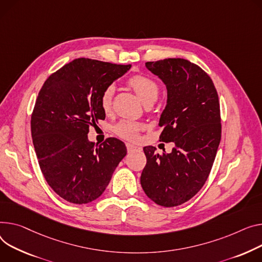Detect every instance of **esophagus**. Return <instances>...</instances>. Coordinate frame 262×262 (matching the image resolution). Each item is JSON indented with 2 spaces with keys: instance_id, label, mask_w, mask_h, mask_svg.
<instances>
[{
  "instance_id": "34e87169",
  "label": "esophagus",
  "mask_w": 262,
  "mask_h": 262,
  "mask_svg": "<svg viewBox=\"0 0 262 262\" xmlns=\"http://www.w3.org/2000/svg\"><path fill=\"white\" fill-rule=\"evenodd\" d=\"M126 148H127V151H128L129 154H130V152H135V151H141V147L133 145V144H130V143H127V144H126Z\"/></svg>"
}]
</instances>
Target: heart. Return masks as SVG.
I'll list each match as a JSON object with an SVG mask.
<instances>
[{"label":"heart","mask_w":262,"mask_h":262,"mask_svg":"<svg viewBox=\"0 0 262 262\" xmlns=\"http://www.w3.org/2000/svg\"><path fill=\"white\" fill-rule=\"evenodd\" d=\"M127 84L144 103V105H146V104H152L159 96V85L148 77L142 75L134 76L127 81ZM114 94V85L106 86L102 92L100 97V104L104 113L111 112L113 106ZM140 128V124L136 123V122L129 120H122L115 126V133L121 138L127 139V140H135L138 137Z\"/></svg>","instance_id":"1"}]
</instances>
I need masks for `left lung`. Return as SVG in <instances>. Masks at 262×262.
<instances>
[{
  "label": "left lung",
  "instance_id": "obj_1",
  "mask_svg": "<svg viewBox=\"0 0 262 262\" xmlns=\"http://www.w3.org/2000/svg\"><path fill=\"white\" fill-rule=\"evenodd\" d=\"M145 67L166 86L160 139L175 146L162 155L154 146L143 148L141 186L155 203L177 206L193 198L210 175L221 139L218 94L210 76L187 60L164 59Z\"/></svg>",
  "mask_w": 262,
  "mask_h": 262
}]
</instances>
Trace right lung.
Masks as SVG:
<instances>
[{
    "label": "right lung",
    "instance_id": "1",
    "mask_svg": "<svg viewBox=\"0 0 262 262\" xmlns=\"http://www.w3.org/2000/svg\"><path fill=\"white\" fill-rule=\"evenodd\" d=\"M130 66L79 58L50 75L39 93L30 122L34 150L45 180L68 202L99 198L126 156L118 139L96 145L87 134L105 119L102 92Z\"/></svg>",
    "mask_w": 262,
    "mask_h": 262
}]
</instances>
